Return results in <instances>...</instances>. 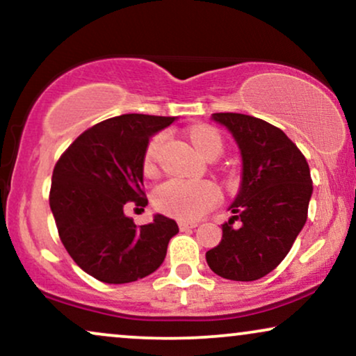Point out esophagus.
I'll list each match as a JSON object with an SVG mask.
<instances>
[{
    "label": "esophagus",
    "instance_id": "esophagus-1",
    "mask_svg": "<svg viewBox=\"0 0 356 356\" xmlns=\"http://www.w3.org/2000/svg\"><path fill=\"white\" fill-rule=\"evenodd\" d=\"M195 226H197L195 222H186V220H179V227H181V231L192 229V227H195Z\"/></svg>",
    "mask_w": 356,
    "mask_h": 356
}]
</instances>
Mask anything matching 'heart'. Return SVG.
I'll return each instance as SVG.
<instances>
[{
    "mask_svg": "<svg viewBox=\"0 0 356 356\" xmlns=\"http://www.w3.org/2000/svg\"><path fill=\"white\" fill-rule=\"evenodd\" d=\"M189 137L195 149L204 157H218L222 152V137L218 129L211 125H195L189 130ZM165 142V134H155L145 147L142 169L149 177H154L159 170V152ZM220 201V191L209 181H184L170 179L157 187L154 194V204L164 214L174 216L182 220H194L216 207Z\"/></svg>",
    "mask_w": 356,
    "mask_h": 356,
    "instance_id": "b5f03b06",
    "label": "heart"
}]
</instances>
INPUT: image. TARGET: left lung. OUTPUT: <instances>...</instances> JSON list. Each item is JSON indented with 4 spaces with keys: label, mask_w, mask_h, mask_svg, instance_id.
Masks as SVG:
<instances>
[{
    "label": "left lung",
    "mask_w": 356,
    "mask_h": 356,
    "mask_svg": "<svg viewBox=\"0 0 356 356\" xmlns=\"http://www.w3.org/2000/svg\"><path fill=\"white\" fill-rule=\"evenodd\" d=\"M212 118L238 142L243 182L229 207L234 216L222 224V239L206 261L220 277L256 281L284 259L303 229L313 192L309 165L283 130L261 118L231 112Z\"/></svg>",
    "instance_id": "1"
}]
</instances>
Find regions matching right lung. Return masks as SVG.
<instances>
[{"label": "right lung", "instance_id": "obj_1", "mask_svg": "<svg viewBox=\"0 0 356 356\" xmlns=\"http://www.w3.org/2000/svg\"><path fill=\"white\" fill-rule=\"evenodd\" d=\"M174 120L144 113L108 118L80 134L55 164L50 207L58 236L72 259L102 283L149 276L179 232L175 220L162 214L137 226L124 212L129 202L147 206L145 147Z\"/></svg>", "mask_w": 356, "mask_h": 356}]
</instances>
